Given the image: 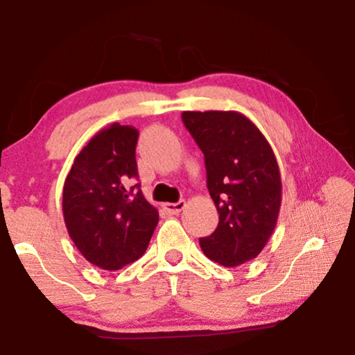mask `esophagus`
<instances>
[{"instance_id":"esophagus-1","label":"esophagus","mask_w":355,"mask_h":355,"mask_svg":"<svg viewBox=\"0 0 355 355\" xmlns=\"http://www.w3.org/2000/svg\"><path fill=\"white\" fill-rule=\"evenodd\" d=\"M184 207H186V202L184 200H180L178 203H164V205H163V208L169 214H178Z\"/></svg>"}]
</instances>
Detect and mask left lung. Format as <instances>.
Here are the masks:
<instances>
[{
	"label": "left lung",
	"instance_id": "8db88e82",
	"mask_svg": "<svg viewBox=\"0 0 355 355\" xmlns=\"http://www.w3.org/2000/svg\"><path fill=\"white\" fill-rule=\"evenodd\" d=\"M182 119L205 156L207 186L219 213L200 248L222 266H239L260 254L277 224V159L261 131L236 111H184Z\"/></svg>",
	"mask_w": 355,
	"mask_h": 355
}]
</instances>
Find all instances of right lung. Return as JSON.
<instances>
[{
  "mask_svg": "<svg viewBox=\"0 0 355 355\" xmlns=\"http://www.w3.org/2000/svg\"><path fill=\"white\" fill-rule=\"evenodd\" d=\"M139 131L112 123L73 161L64 183L62 211L71 241L89 263L117 271L144 255L158 224L137 180Z\"/></svg>",
  "mask_w": 355,
  "mask_h": 355,
  "instance_id": "1",
  "label": "right lung"
}]
</instances>
